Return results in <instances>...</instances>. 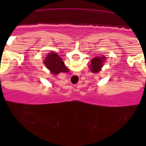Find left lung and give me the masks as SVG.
I'll return each instance as SVG.
<instances>
[{"mask_svg":"<svg viewBox=\"0 0 146 146\" xmlns=\"http://www.w3.org/2000/svg\"><path fill=\"white\" fill-rule=\"evenodd\" d=\"M105 57H96L94 58L91 60V72H94V73H97L99 71L101 70V68L103 66V63Z\"/></svg>","mask_w":146,"mask_h":146,"instance_id":"obj_1","label":"left lung"}]
</instances>
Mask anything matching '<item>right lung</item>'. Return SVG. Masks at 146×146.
I'll return each instance as SVG.
<instances>
[{"mask_svg": "<svg viewBox=\"0 0 146 146\" xmlns=\"http://www.w3.org/2000/svg\"><path fill=\"white\" fill-rule=\"evenodd\" d=\"M44 63L50 69V72L54 74H58L60 72H69V69L65 66L63 60L55 52L48 53Z\"/></svg>", "mask_w": 146, "mask_h": 146, "instance_id": "add662e5", "label": "right lung"}]
</instances>
